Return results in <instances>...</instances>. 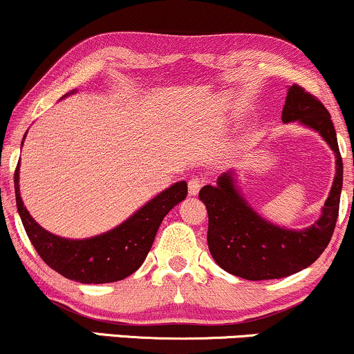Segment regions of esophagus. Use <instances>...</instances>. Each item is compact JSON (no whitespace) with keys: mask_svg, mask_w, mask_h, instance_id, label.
I'll list each match as a JSON object with an SVG mask.
<instances>
[{"mask_svg":"<svg viewBox=\"0 0 354 354\" xmlns=\"http://www.w3.org/2000/svg\"><path fill=\"white\" fill-rule=\"evenodd\" d=\"M203 183H205V180H203V178H198V176H196V178H191L189 183H188V193H189V196H196V194L200 193Z\"/></svg>","mask_w":354,"mask_h":354,"instance_id":"esophagus-1","label":"esophagus"}]
</instances>
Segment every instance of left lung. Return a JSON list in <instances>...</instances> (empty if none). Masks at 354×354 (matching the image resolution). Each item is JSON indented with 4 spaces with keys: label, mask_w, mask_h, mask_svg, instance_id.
<instances>
[{
    "label": "left lung",
    "mask_w": 354,
    "mask_h": 354,
    "mask_svg": "<svg viewBox=\"0 0 354 354\" xmlns=\"http://www.w3.org/2000/svg\"><path fill=\"white\" fill-rule=\"evenodd\" d=\"M283 123H298L326 141L336 158V174L319 218L303 230H290L256 213L238 188L236 171L223 173L216 185L203 186L200 200L208 209V248L219 268L250 281L278 279L304 270L323 253L335 231L343 188V161L331 116L303 88H288Z\"/></svg>",
    "instance_id": "1"
}]
</instances>
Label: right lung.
<instances>
[{
  "label": "right lung",
  "instance_id": "right-lung-1",
  "mask_svg": "<svg viewBox=\"0 0 354 354\" xmlns=\"http://www.w3.org/2000/svg\"><path fill=\"white\" fill-rule=\"evenodd\" d=\"M73 93H76L75 89L63 98ZM15 194L28 238L43 261L73 281L101 284L128 278L143 265L161 221L178 203L185 200L188 185L186 181L174 183L145 203L116 228L83 239L58 236L35 221L19 193V166L15 173Z\"/></svg>",
  "mask_w": 354,
  "mask_h": 354
}]
</instances>
